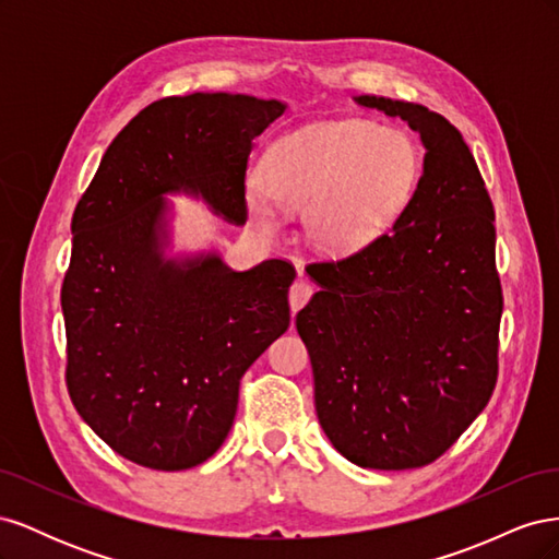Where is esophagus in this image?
Segmentation results:
<instances>
[{
	"label": "esophagus",
	"instance_id": "34e87169",
	"mask_svg": "<svg viewBox=\"0 0 559 559\" xmlns=\"http://www.w3.org/2000/svg\"><path fill=\"white\" fill-rule=\"evenodd\" d=\"M310 296H312V286L306 282V280H296L294 284H292V289H289V306H292V310H294V314L306 306V302L310 300Z\"/></svg>",
	"mask_w": 559,
	"mask_h": 559
}]
</instances>
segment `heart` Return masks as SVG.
I'll return each mask as SVG.
<instances>
[{
    "label": "heart",
    "instance_id": "heart-1",
    "mask_svg": "<svg viewBox=\"0 0 559 559\" xmlns=\"http://www.w3.org/2000/svg\"><path fill=\"white\" fill-rule=\"evenodd\" d=\"M261 177L245 186L251 224L273 235L302 210L308 242L326 257H354L396 222L417 177L408 134L359 118L298 128L267 146Z\"/></svg>",
    "mask_w": 559,
    "mask_h": 559
}]
</instances>
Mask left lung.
Returning a JSON list of instances; mask_svg holds the SVG:
<instances>
[{
  "label": "left lung",
  "instance_id": "1",
  "mask_svg": "<svg viewBox=\"0 0 559 559\" xmlns=\"http://www.w3.org/2000/svg\"><path fill=\"white\" fill-rule=\"evenodd\" d=\"M354 103L399 116L419 134L421 177L376 245L308 267L319 292L296 329L333 448L364 468L403 471L438 460L497 384L495 207L448 118L392 97Z\"/></svg>",
  "mask_w": 559,
  "mask_h": 559
}]
</instances>
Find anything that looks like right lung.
<instances>
[{
    "mask_svg": "<svg viewBox=\"0 0 559 559\" xmlns=\"http://www.w3.org/2000/svg\"><path fill=\"white\" fill-rule=\"evenodd\" d=\"M284 109L240 93L163 97L116 134L74 210L60 294L67 389L83 421L134 464L183 471L210 460L247 368L289 329L292 263L240 273L216 251L167 253V195L247 222L251 146Z\"/></svg>",
    "mask_w": 559,
    "mask_h": 559,
    "instance_id": "right-lung-1",
    "label": "right lung"
}]
</instances>
